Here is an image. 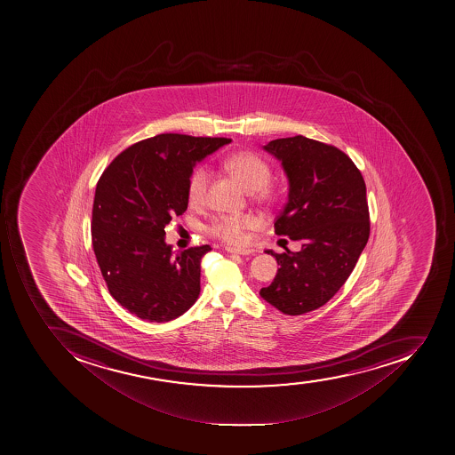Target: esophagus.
<instances>
[{
    "label": "esophagus",
    "instance_id": "34e87169",
    "mask_svg": "<svg viewBox=\"0 0 455 455\" xmlns=\"http://www.w3.org/2000/svg\"><path fill=\"white\" fill-rule=\"evenodd\" d=\"M227 251L231 252V254H240V256H250L252 254V250L250 248H234V247H226Z\"/></svg>",
    "mask_w": 455,
    "mask_h": 455
}]
</instances>
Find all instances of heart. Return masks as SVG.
<instances>
[{
	"label": "heart",
	"mask_w": 455,
	"mask_h": 455,
	"mask_svg": "<svg viewBox=\"0 0 455 455\" xmlns=\"http://www.w3.org/2000/svg\"><path fill=\"white\" fill-rule=\"evenodd\" d=\"M224 166L228 172L244 185L248 191H252L259 201H275L280 196L277 185L270 182L271 166L259 155L248 150H240L228 155L224 159ZM210 171L205 166H196L189 175L187 182V194L191 205H201L207 198L210 187ZM259 226V217L243 212V214H218L211 218L205 233L211 237L237 245L244 243L248 229Z\"/></svg>",
	"instance_id": "heart-1"
}]
</instances>
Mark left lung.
<instances>
[{
    "label": "left lung",
    "instance_id": "left-lung-1",
    "mask_svg": "<svg viewBox=\"0 0 455 455\" xmlns=\"http://www.w3.org/2000/svg\"><path fill=\"white\" fill-rule=\"evenodd\" d=\"M264 149L282 161L289 201L275 218L277 235L300 241V251L275 254V280L259 290L284 315L322 307L345 284L371 233L366 185L352 159L306 136L271 140Z\"/></svg>",
    "mask_w": 455,
    "mask_h": 455
}]
</instances>
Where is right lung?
Segmentation results:
<instances>
[{
    "instance_id": "add662e5",
    "label": "right lung",
    "mask_w": 455,
    "mask_h": 455,
    "mask_svg": "<svg viewBox=\"0 0 455 455\" xmlns=\"http://www.w3.org/2000/svg\"><path fill=\"white\" fill-rule=\"evenodd\" d=\"M227 138L162 133L133 143L99 178L92 244L113 299L148 322H170L198 299L201 259L210 245L172 256L165 227L188 208L187 182L196 162Z\"/></svg>"
}]
</instances>
